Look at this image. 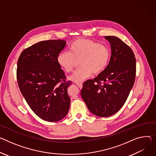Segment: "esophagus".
<instances>
[{
    "label": "esophagus",
    "mask_w": 156,
    "mask_h": 156,
    "mask_svg": "<svg viewBox=\"0 0 156 156\" xmlns=\"http://www.w3.org/2000/svg\"><path fill=\"white\" fill-rule=\"evenodd\" d=\"M76 84H77V86L80 88V89H81L82 88H83V84L81 83H80V82H77V83H76Z\"/></svg>",
    "instance_id": "1"
}]
</instances>
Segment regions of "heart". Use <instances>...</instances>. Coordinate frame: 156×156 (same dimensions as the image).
Here are the masks:
<instances>
[{
  "label": "heart",
  "mask_w": 156,
  "mask_h": 156,
  "mask_svg": "<svg viewBox=\"0 0 156 156\" xmlns=\"http://www.w3.org/2000/svg\"><path fill=\"white\" fill-rule=\"evenodd\" d=\"M69 48V51L63 50L59 53L56 60L63 70L70 73L75 66L76 60H81V67L69 78L75 82H81L90 78L93 73H101L109 62L111 51L109 47L93 40H76L71 44Z\"/></svg>",
  "instance_id": "obj_1"
}]
</instances>
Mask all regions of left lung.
<instances>
[{"label": "left lung", "instance_id": "left-lung-1", "mask_svg": "<svg viewBox=\"0 0 156 156\" xmlns=\"http://www.w3.org/2000/svg\"><path fill=\"white\" fill-rule=\"evenodd\" d=\"M111 44L109 64L94 80L84 82L81 95L88 109L100 117L117 112L124 105L136 78V58L132 49L115 36L105 37Z\"/></svg>", "mask_w": 156, "mask_h": 156}]
</instances>
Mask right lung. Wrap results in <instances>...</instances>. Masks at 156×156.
Listing matches in <instances>:
<instances>
[{"label": "right lung", "instance_id": "obj_1", "mask_svg": "<svg viewBox=\"0 0 156 156\" xmlns=\"http://www.w3.org/2000/svg\"><path fill=\"white\" fill-rule=\"evenodd\" d=\"M65 45L63 40L40 41L25 49L17 62L21 93L35 114L49 122L63 119L69 108L67 90L72 81L66 80L56 60Z\"/></svg>", "mask_w": 156, "mask_h": 156}]
</instances>
